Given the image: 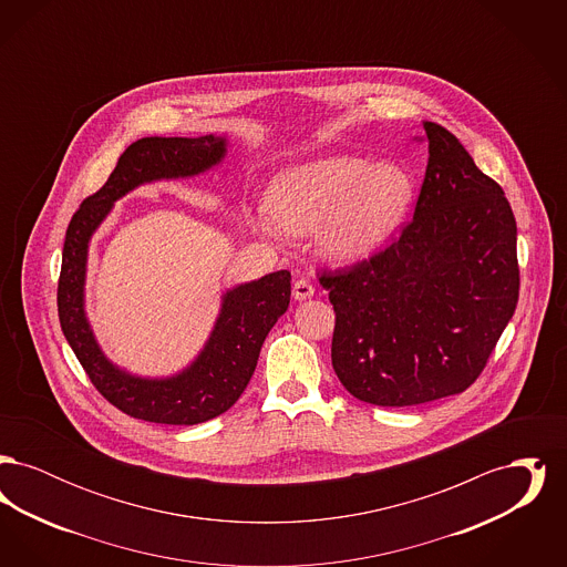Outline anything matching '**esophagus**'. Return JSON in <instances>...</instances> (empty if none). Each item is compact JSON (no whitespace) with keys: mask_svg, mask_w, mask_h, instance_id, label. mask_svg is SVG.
<instances>
[{"mask_svg":"<svg viewBox=\"0 0 567 567\" xmlns=\"http://www.w3.org/2000/svg\"><path fill=\"white\" fill-rule=\"evenodd\" d=\"M312 296H315V287L308 280H303V278L296 280V285H293V299L296 301H306Z\"/></svg>","mask_w":567,"mask_h":567,"instance_id":"34e87169","label":"esophagus"}]
</instances>
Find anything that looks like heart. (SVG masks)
Returning <instances> with one entry per match:
<instances>
[{
    "instance_id": "1",
    "label": "heart",
    "mask_w": 567,
    "mask_h": 567,
    "mask_svg": "<svg viewBox=\"0 0 567 567\" xmlns=\"http://www.w3.org/2000/svg\"><path fill=\"white\" fill-rule=\"evenodd\" d=\"M412 193V176L395 163L329 155L280 172L268 189V208L252 216V227L270 240L282 231L317 230L315 246L323 259L354 264L386 243Z\"/></svg>"
}]
</instances>
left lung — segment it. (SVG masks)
Instances as JSON below:
<instances>
[{"instance_id":"obj_1","label":"left lung","mask_w":567,"mask_h":567,"mask_svg":"<svg viewBox=\"0 0 567 567\" xmlns=\"http://www.w3.org/2000/svg\"><path fill=\"white\" fill-rule=\"evenodd\" d=\"M430 159L400 240L351 270L323 271L331 363L361 402L402 408L463 393L518 301L516 220L502 187L455 135L423 123Z\"/></svg>"}]
</instances>
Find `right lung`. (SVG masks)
Segmentation results:
<instances>
[{
  "instance_id": "add662e5",
  "label": "right lung",
  "mask_w": 567,
  "mask_h": 567,
  "mask_svg": "<svg viewBox=\"0 0 567 567\" xmlns=\"http://www.w3.org/2000/svg\"><path fill=\"white\" fill-rule=\"evenodd\" d=\"M225 155V135L142 137L127 146L106 185L82 202L68 225L56 289L61 331L95 389L134 419L197 425L227 412L252 377L266 336L289 308L291 274L287 270L227 289L204 349L178 374L163 378L137 377L112 363L86 319L89 244L114 202L148 183L199 176Z\"/></svg>"
}]
</instances>
